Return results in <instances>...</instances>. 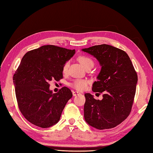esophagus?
Listing matches in <instances>:
<instances>
[{
    "label": "esophagus",
    "instance_id": "esophagus-1",
    "mask_svg": "<svg viewBox=\"0 0 153 153\" xmlns=\"http://www.w3.org/2000/svg\"><path fill=\"white\" fill-rule=\"evenodd\" d=\"M72 94H73V96H74V97H75V96H77V95H79V93L77 92V91H73Z\"/></svg>",
    "mask_w": 153,
    "mask_h": 153
}]
</instances>
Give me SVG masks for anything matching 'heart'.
<instances>
[{"label": "heart", "instance_id": "heart-1", "mask_svg": "<svg viewBox=\"0 0 153 153\" xmlns=\"http://www.w3.org/2000/svg\"><path fill=\"white\" fill-rule=\"evenodd\" d=\"M78 60L85 68H87L89 66H94L93 60L90 57L85 56V55H82V56H79ZM68 66H69V62H66L62 66V72L64 74H66L67 72ZM87 85H88V81L82 79H74L72 81V82L70 83V86L71 87H72L73 89L77 91H82L85 90L87 88Z\"/></svg>", "mask_w": 153, "mask_h": 153}]
</instances>
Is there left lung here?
Masks as SVG:
<instances>
[{
  "label": "left lung",
  "instance_id": "1",
  "mask_svg": "<svg viewBox=\"0 0 153 153\" xmlns=\"http://www.w3.org/2000/svg\"><path fill=\"white\" fill-rule=\"evenodd\" d=\"M83 51L95 56L101 66L93 92L102 93L103 99L96 100L85 93L84 118L96 129L113 128L131 112L137 82V74L125 51L111 45H95Z\"/></svg>",
  "mask_w": 153,
  "mask_h": 153
}]
</instances>
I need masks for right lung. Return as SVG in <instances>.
<instances>
[{"mask_svg": "<svg viewBox=\"0 0 153 153\" xmlns=\"http://www.w3.org/2000/svg\"><path fill=\"white\" fill-rule=\"evenodd\" d=\"M75 53L49 45L28 51L22 58L13 77L16 99L22 115L35 126L47 128L56 124L72 97L66 87L53 93L48 83L63 78V65Z\"/></svg>", "mask_w": 153, "mask_h": 153, "instance_id": "right-lung-1", "label": "right lung"}]
</instances>
